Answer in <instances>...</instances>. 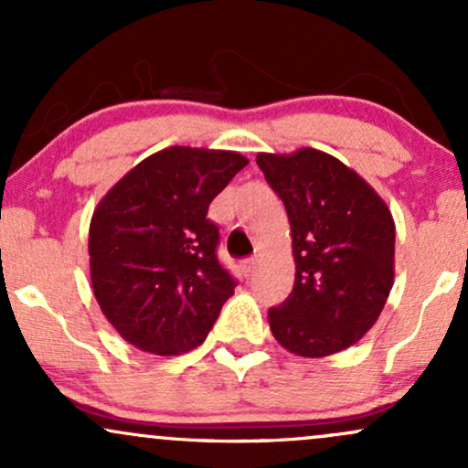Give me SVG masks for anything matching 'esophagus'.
<instances>
[{"label":"esophagus","instance_id":"esophagus-1","mask_svg":"<svg viewBox=\"0 0 468 468\" xmlns=\"http://www.w3.org/2000/svg\"><path fill=\"white\" fill-rule=\"evenodd\" d=\"M257 268V257H246L244 261H241V271H244V275H252Z\"/></svg>","mask_w":468,"mask_h":468}]
</instances>
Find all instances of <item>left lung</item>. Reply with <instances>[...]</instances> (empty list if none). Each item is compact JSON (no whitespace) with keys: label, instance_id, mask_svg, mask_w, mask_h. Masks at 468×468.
<instances>
[{"label":"left lung","instance_id":"1","mask_svg":"<svg viewBox=\"0 0 468 468\" xmlns=\"http://www.w3.org/2000/svg\"><path fill=\"white\" fill-rule=\"evenodd\" d=\"M257 165L286 207L297 264L286 302L268 310L272 336L308 358L346 350L376 324L394 286L389 208L361 176L316 149L260 154Z\"/></svg>","mask_w":468,"mask_h":468}]
</instances>
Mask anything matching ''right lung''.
Returning <instances> with one entry per match:
<instances>
[{"instance_id": "1", "label": "right lung", "mask_w": 468, "mask_h": 468, "mask_svg": "<svg viewBox=\"0 0 468 468\" xmlns=\"http://www.w3.org/2000/svg\"><path fill=\"white\" fill-rule=\"evenodd\" d=\"M249 160L169 147L136 165L90 224V268L101 310L132 346L160 356L207 338L235 279L218 260L208 204Z\"/></svg>"}]
</instances>
